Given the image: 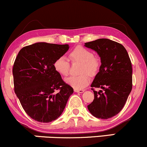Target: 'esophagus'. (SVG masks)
<instances>
[{
	"label": "esophagus",
	"mask_w": 147,
	"mask_h": 147,
	"mask_svg": "<svg viewBox=\"0 0 147 147\" xmlns=\"http://www.w3.org/2000/svg\"><path fill=\"white\" fill-rule=\"evenodd\" d=\"M74 91L76 93H80V94H82V93H83L84 90V89H74Z\"/></svg>",
	"instance_id": "1"
}]
</instances>
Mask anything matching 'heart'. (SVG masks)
Wrapping results in <instances>:
<instances>
[{"instance_id": "heart-1", "label": "heart", "mask_w": 147, "mask_h": 147, "mask_svg": "<svg viewBox=\"0 0 147 147\" xmlns=\"http://www.w3.org/2000/svg\"><path fill=\"white\" fill-rule=\"evenodd\" d=\"M72 63H80L78 76H72L65 79V82L74 89H84L90 82L89 75L94 76L100 68V61L89 49L82 46H77L69 53ZM53 68L60 76H66L69 71V62L65 56H62L56 58L53 63Z\"/></svg>"}]
</instances>
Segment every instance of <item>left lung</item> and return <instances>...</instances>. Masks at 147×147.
<instances>
[{
  "label": "left lung",
  "mask_w": 147,
  "mask_h": 147,
  "mask_svg": "<svg viewBox=\"0 0 147 147\" xmlns=\"http://www.w3.org/2000/svg\"><path fill=\"white\" fill-rule=\"evenodd\" d=\"M97 52L101 65L91 84L94 100L87 106L94 116L109 119L116 115L125 106L132 89V66L123 45L107 38L84 43ZM100 88L99 92L93 88Z\"/></svg>",
  "instance_id": "left-lung-1"
}]
</instances>
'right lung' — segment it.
Instances as JSON below:
<instances>
[{"label":"right lung","instance_id":"obj_1","mask_svg":"<svg viewBox=\"0 0 147 147\" xmlns=\"http://www.w3.org/2000/svg\"><path fill=\"white\" fill-rule=\"evenodd\" d=\"M69 49V45L36 42L20 49L13 67L14 91L30 118L40 122H52L61 115L71 87L53 68V63ZM59 90L56 94L54 91Z\"/></svg>","mask_w":147,"mask_h":147}]
</instances>
